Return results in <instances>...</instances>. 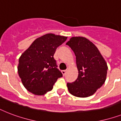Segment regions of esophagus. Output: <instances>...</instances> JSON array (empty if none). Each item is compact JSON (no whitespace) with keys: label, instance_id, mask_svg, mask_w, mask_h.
Instances as JSON below:
<instances>
[{"label":"esophagus","instance_id":"34e87169","mask_svg":"<svg viewBox=\"0 0 121 121\" xmlns=\"http://www.w3.org/2000/svg\"><path fill=\"white\" fill-rule=\"evenodd\" d=\"M61 72H62V73L63 75H66V70H62V71H61Z\"/></svg>","mask_w":121,"mask_h":121}]
</instances>
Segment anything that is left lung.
I'll return each instance as SVG.
<instances>
[{
	"label": "left lung",
	"mask_w": 121,
	"mask_h": 121,
	"mask_svg": "<svg viewBox=\"0 0 121 121\" xmlns=\"http://www.w3.org/2000/svg\"><path fill=\"white\" fill-rule=\"evenodd\" d=\"M66 44L75 55L78 71L77 80L67 83L68 91L78 97L92 95L106 80L107 63L95 44L84 37H72Z\"/></svg>",
	"instance_id": "left-lung-1"
}]
</instances>
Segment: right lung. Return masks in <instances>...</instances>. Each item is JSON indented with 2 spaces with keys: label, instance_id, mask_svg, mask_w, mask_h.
<instances>
[{
  "label": "right lung",
  "instance_id": "1",
  "mask_svg": "<svg viewBox=\"0 0 121 121\" xmlns=\"http://www.w3.org/2000/svg\"><path fill=\"white\" fill-rule=\"evenodd\" d=\"M67 37L46 34L35 39L19 59L18 73L29 92L43 95L63 76L54 58L56 49Z\"/></svg>",
  "mask_w": 121,
  "mask_h": 121
}]
</instances>
